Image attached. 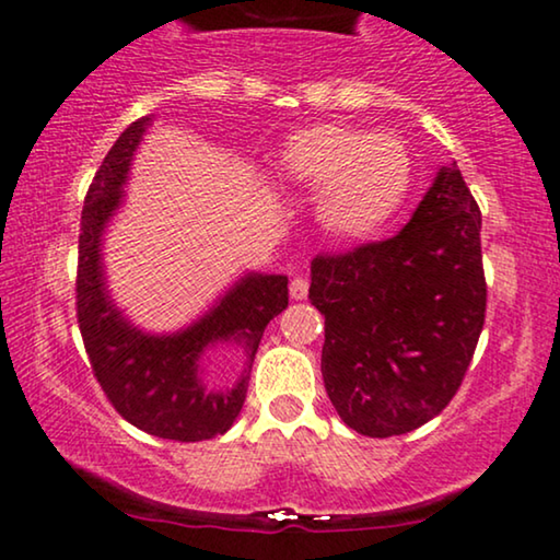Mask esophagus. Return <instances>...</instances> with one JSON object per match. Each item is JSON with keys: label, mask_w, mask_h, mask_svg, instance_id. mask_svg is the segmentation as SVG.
Here are the masks:
<instances>
[{"label": "esophagus", "mask_w": 560, "mask_h": 560, "mask_svg": "<svg viewBox=\"0 0 560 560\" xmlns=\"http://www.w3.org/2000/svg\"><path fill=\"white\" fill-rule=\"evenodd\" d=\"M307 289H310V281L304 279V276H296L292 287H289V294H292V300H304V296H307Z\"/></svg>", "instance_id": "esophagus-1"}]
</instances>
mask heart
Instances as JSON below:
<instances>
[{"label": "heart", "instance_id": "1", "mask_svg": "<svg viewBox=\"0 0 560 560\" xmlns=\"http://www.w3.org/2000/svg\"><path fill=\"white\" fill-rule=\"evenodd\" d=\"M276 175L315 188V222L325 235L357 243L374 235L406 201L413 160L402 139L346 124H315L281 147Z\"/></svg>", "mask_w": 560, "mask_h": 560}]
</instances>
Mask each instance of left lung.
<instances>
[{
	"mask_svg": "<svg viewBox=\"0 0 560 560\" xmlns=\"http://www.w3.org/2000/svg\"><path fill=\"white\" fill-rule=\"evenodd\" d=\"M323 382L346 427L408 434L447 408L486 320L480 209L455 162L398 235L313 260Z\"/></svg>",
	"mask_w": 560,
	"mask_h": 560,
	"instance_id": "obj_1",
	"label": "left lung"
}]
</instances>
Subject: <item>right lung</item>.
Segmentation results:
<instances>
[{
  "label": "right lung",
  "mask_w": 560,
  "mask_h": 560,
  "mask_svg": "<svg viewBox=\"0 0 560 560\" xmlns=\"http://www.w3.org/2000/svg\"><path fill=\"white\" fill-rule=\"evenodd\" d=\"M150 124V116L139 118L116 139L84 196L77 323L92 372L126 421L160 439L203 442L224 434L243 410L266 325L289 304V279L281 273L240 276L209 313L175 332L141 330L116 307L105 284L103 235L121 209L133 152ZM219 345H237L246 353L241 380L222 392L202 380V357Z\"/></svg>",
  "instance_id": "right-lung-1"
}]
</instances>
